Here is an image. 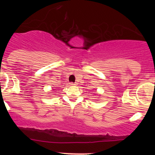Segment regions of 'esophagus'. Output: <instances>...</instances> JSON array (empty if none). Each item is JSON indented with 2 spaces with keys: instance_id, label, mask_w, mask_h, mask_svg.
I'll return each mask as SVG.
<instances>
[{
  "instance_id": "esophagus-1",
  "label": "esophagus",
  "mask_w": 155,
  "mask_h": 155,
  "mask_svg": "<svg viewBox=\"0 0 155 155\" xmlns=\"http://www.w3.org/2000/svg\"><path fill=\"white\" fill-rule=\"evenodd\" d=\"M71 85H72V86H74V85H76V83H74V82H71L70 83Z\"/></svg>"
}]
</instances>
